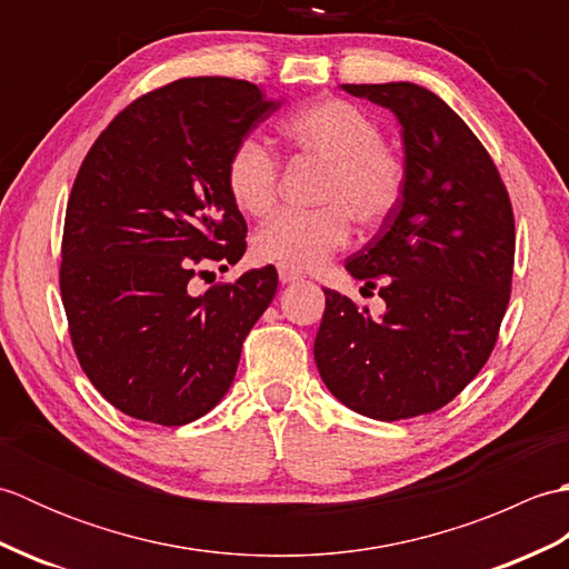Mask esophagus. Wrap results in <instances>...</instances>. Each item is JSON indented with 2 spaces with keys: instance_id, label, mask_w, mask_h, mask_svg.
Returning a JSON list of instances; mask_svg holds the SVG:
<instances>
[{
  "instance_id": "esophagus-1",
  "label": "esophagus",
  "mask_w": 569,
  "mask_h": 569,
  "mask_svg": "<svg viewBox=\"0 0 569 569\" xmlns=\"http://www.w3.org/2000/svg\"><path fill=\"white\" fill-rule=\"evenodd\" d=\"M278 278H281V283H296L303 278V273L296 269H288V266H278Z\"/></svg>"
}]
</instances>
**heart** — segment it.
<instances>
[{
  "label": "heart",
  "instance_id": "obj_1",
  "mask_svg": "<svg viewBox=\"0 0 569 569\" xmlns=\"http://www.w3.org/2000/svg\"><path fill=\"white\" fill-rule=\"evenodd\" d=\"M281 137L296 153L325 166L318 210H283L253 234V253L263 263L312 269L347 244L352 220L379 227L401 202L406 166L386 147L381 129L359 107L320 100L281 122ZM227 190L237 208L261 217L278 198V163L259 139H241L227 161Z\"/></svg>",
  "mask_w": 569,
  "mask_h": 569
}]
</instances>
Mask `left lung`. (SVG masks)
I'll list each match as a JSON object with an SVG mask.
<instances>
[{
	"instance_id": "1",
	"label": "left lung",
	"mask_w": 569,
	"mask_h": 569,
	"mask_svg": "<svg viewBox=\"0 0 569 569\" xmlns=\"http://www.w3.org/2000/svg\"><path fill=\"white\" fill-rule=\"evenodd\" d=\"M401 124V202L347 271L386 303L381 318L325 291L316 365L330 393L373 420L450 403L487 365L511 298L516 229L491 156L438 94L413 82L342 84Z\"/></svg>"
}]
</instances>
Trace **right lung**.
<instances>
[{
    "label": "right lung",
    "instance_id": "obj_1",
    "mask_svg": "<svg viewBox=\"0 0 569 569\" xmlns=\"http://www.w3.org/2000/svg\"><path fill=\"white\" fill-rule=\"evenodd\" d=\"M278 107L247 80L183 78L131 102L84 156L60 296L82 371L131 418L171 428L212 410L271 306L273 266L200 296L190 278L200 263L244 257L247 222L224 171Z\"/></svg>",
    "mask_w": 569,
    "mask_h": 569
}]
</instances>
